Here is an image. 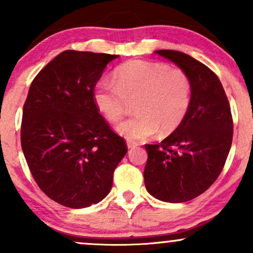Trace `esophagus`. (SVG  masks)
Returning a JSON list of instances; mask_svg holds the SVG:
<instances>
[{
  "instance_id": "obj_1",
  "label": "esophagus",
  "mask_w": 253,
  "mask_h": 253,
  "mask_svg": "<svg viewBox=\"0 0 253 253\" xmlns=\"http://www.w3.org/2000/svg\"><path fill=\"white\" fill-rule=\"evenodd\" d=\"M127 147H128L129 150L134 149V147H136V143H134V141H130V140H127Z\"/></svg>"
}]
</instances>
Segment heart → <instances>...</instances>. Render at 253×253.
Returning <instances> with one entry per match:
<instances>
[{
  "label": "heart",
  "instance_id": "heart-1",
  "mask_svg": "<svg viewBox=\"0 0 253 253\" xmlns=\"http://www.w3.org/2000/svg\"><path fill=\"white\" fill-rule=\"evenodd\" d=\"M115 83L101 81L94 89V102L109 123H118L134 102L136 114L118 126L133 141L161 133L168 135L181 126L191 103L193 84L187 72L168 64L132 60L115 71Z\"/></svg>",
  "mask_w": 253,
  "mask_h": 253
}]
</instances>
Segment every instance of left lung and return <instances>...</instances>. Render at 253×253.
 Returning a JSON list of instances; mask_svg holds the SVG:
<instances>
[{
	"mask_svg": "<svg viewBox=\"0 0 253 253\" xmlns=\"http://www.w3.org/2000/svg\"><path fill=\"white\" fill-rule=\"evenodd\" d=\"M155 53L187 72L193 84L189 112L181 126L157 145H145L146 189L156 199L179 203L195 199L216 181L233 138L231 107L222 84L208 66L183 52Z\"/></svg>",
	"mask_w": 253,
	"mask_h": 253,
	"instance_id": "8db88e82",
	"label": "left lung"
}]
</instances>
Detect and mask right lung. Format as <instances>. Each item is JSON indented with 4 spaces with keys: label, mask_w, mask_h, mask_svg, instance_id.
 Listing matches in <instances>:
<instances>
[{
    "label": "right lung",
    "mask_w": 253,
    "mask_h": 253,
    "mask_svg": "<svg viewBox=\"0 0 253 253\" xmlns=\"http://www.w3.org/2000/svg\"><path fill=\"white\" fill-rule=\"evenodd\" d=\"M119 56L68 50L32 82L24 104L21 146L34 181L50 199L85 208L109 194L126 143L98 113L94 89Z\"/></svg>",
    "instance_id": "right-lung-1"
}]
</instances>
